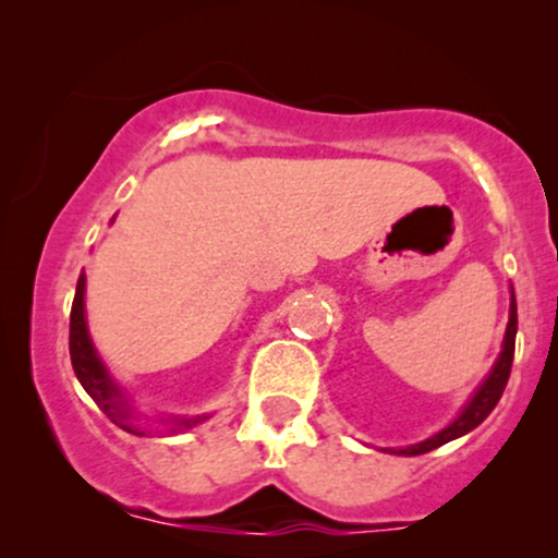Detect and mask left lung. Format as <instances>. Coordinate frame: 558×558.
Here are the masks:
<instances>
[{"label":"left lung","mask_w":558,"mask_h":558,"mask_svg":"<svg viewBox=\"0 0 558 558\" xmlns=\"http://www.w3.org/2000/svg\"><path fill=\"white\" fill-rule=\"evenodd\" d=\"M514 338H517V301H514V296H511L504 351H501V356H498L493 373L488 375V380L477 388V393L472 396L470 403H466V409L459 414V420H453L446 430L433 435V438L422 440V444H417V446L401 448L399 453H403V457H417V453H427V451H433V448L448 444V440L459 438V435L475 430L480 422H483L493 412V409H496L498 399L504 396V388H506V383H509V375H511V362H514Z\"/></svg>","instance_id":"obj_1"}]
</instances>
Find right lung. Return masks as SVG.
<instances>
[{"mask_svg": "<svg viewBox=\"0 0 558 558\" xmlns=\"http://www.w3.org/2000/svg\"><path fill=\"white\" fill-rule=\"evenodd\" d=\"M83 291H86V275H81L78 286H75V299H73V310H70V362H73L75 377L81 380V386L86 388V393L96 401V407L110 417L114 425H120L123 430L133 433V435H144L141 427H136L133 422V412L131 407L123 401L120 390L107 375L105 364H101L99 356H96L92 338H88L86 330V317H83ZM204 417L196 420H178L172 425V430H183V427L196 425Z\"/></svg>", "mask_w": 558, "mask_h": 558, "instance_id": "1", "label": "right lung"}]
</instances>
